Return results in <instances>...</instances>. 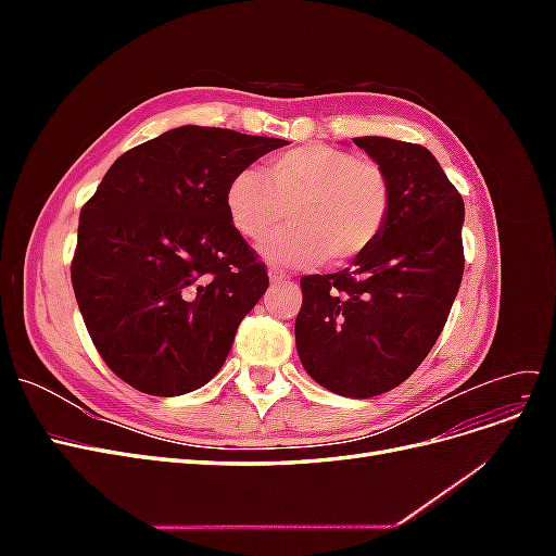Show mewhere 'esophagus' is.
Segmentation results:
<instances>
[{
	"instance_id": "34e87169",
	"label": "esophagus",
	"mask_w": 556,
	"mask_h": 556,
	"mask_svg": "<svg viewBox=\"0 0 556 556\" xmlns=\"http://www.w3.org/2000/svg\"><path fill=\"white\" fill-rule=\"evenodd\" d=\"M268 278H271V282H280V280H285L288 276H285V271H280V268H268Z\"/></svg>"
}]
</instances>
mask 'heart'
<instances>
[{
	"label": "heart",
	"mask_w": 556,
	"mask_h": 556,
	"mask_svg": "<svg viewBox=\"0 0 556 556\" xmlns=\"http://www.w3.org/2000/svg\"><path fill=\"white\" fill-rule=\"evenodd\" d=\"M227 215L243 239L262 241L290 213V225L262 245L288 266L323 257L341 266L371 250L392 220V178L374 160L325 143L299 146L268 160L264 174L241 169L227 185Z\"/></svg>",
	"instance_id": "b5f03b06"
}]
</instances>
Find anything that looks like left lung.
<instances>
[{
	"mask_svg": "<svg viewBox=\"0 0 556 556\" xmlns=\"http://www.w3.org/2000/svg\"><path fill=\"white\" fill-rule=\"evenodd\" d=\"M355 143L392 178V220L350 268L301 278L294 336L315 382L368 399L410 378L439 341L464 276V199L425 146Z\"/></svg>",
	"mask_w": 556,
	"mask_h": 556,
	"instance_id": "8db88e82",
	"label": "left lung"
}]
</instances>
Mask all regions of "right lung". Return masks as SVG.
Instances as JSON below:
<instances>
[{"label":"right lung","instance_id":"1","mask_svg":"<svg viewBox=\"0 0 556 556\" xmlns=\"http://www.w3.org/2000/svg\"><path fill=\"white\" fill-rule=\"evenodd\" d=\"M282 139L185 125L117 157L80 208L72 285L90 339L134 390L178 396L220 371L268 288L225 192Z\"/></svg>","mask_w":556,"mask_h":556}]
</instances>
